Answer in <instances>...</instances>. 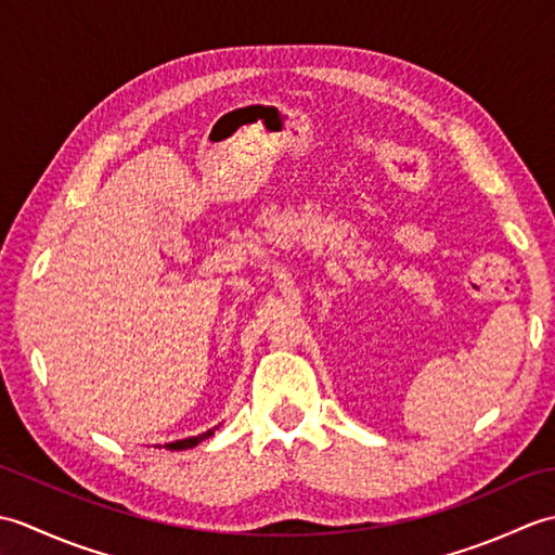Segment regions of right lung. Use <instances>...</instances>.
<instances>
[{
	"mask_svg": "<svg viewBox=\"0 0 555 555\" xmlns=\"http://www.w3.org/2000/svg\"><path fill=\"white\" fill-rule=\"evenodd\" d=\"M215 434V429H209V431H205V434H199V436H191V439H181V441H173V443H167L164 448H167V451H185V448H193V446H197L199 441H205V439H209V436Z\"/></svg>",
	"mask_w": 555,
	"mask_h": 555,
	"instance_id": "add662e5",
	"label": "right lung"
}]
</instances>
